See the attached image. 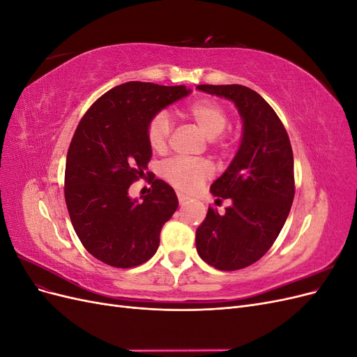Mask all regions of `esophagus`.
<instances>
[{"instance_id": "obj_1", "label": "esophagus", "mask_w": 357, "mask_h": 357, "mask_svg": "<svg viewBox=\"0 0 357 357\" xmlns=\"http://www.w3.org/2000/svg\"><path fill=\"white\" fill-rule=\"evenodd\" d=\"M177 198H178L180 205H185L188 202V199H189L186 195H183V193H177Z\"/></svg>"}]
</instances>
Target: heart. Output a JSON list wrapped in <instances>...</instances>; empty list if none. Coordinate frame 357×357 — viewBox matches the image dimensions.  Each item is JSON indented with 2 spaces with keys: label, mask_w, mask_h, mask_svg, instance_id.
I'll use <instances>...</instances> for the list:
<instances>
[{
  "label": "heart",
  "mask_w": 357,
  "mask_h": 357,
  "mask_svg": "<svg viewBox=\"0 0 357 357\" xmlns=\"http://www.w3.org/2000/svg\"><path fill=\"white\" fill-rule=\"evenodd\" d=\"M188 113L193 122L201 131L215 142V138L222 135L229 125L228 113L223 110V107L213 101H197L193 102ZM171 119L165 112H160L153 116L147 128L149 144L156 152H160L167 147L168 138L171 135ZM162 174L171 183L172 186L183 192L197 190L205 180H208L213 174V169L208 162L205 160H188L183 158H174L165 162L162 167Z\"/></svg>",
  "instance_id": "1"
}]
</instances>
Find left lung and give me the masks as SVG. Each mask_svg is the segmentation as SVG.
<instances>
[{
  "label": "left lung",
  "instance_id": "left-lung-1",
  "mask_svg": "<svg viewBox=\"0 0 357 357\" xmlns=\"http://www.w3.org/2000/svg\"><path fill=\"white\" fill-rule=\"evenodd\" d=\"M198 91L229 100L243 121L240 147L210 192L229 199L223 214L208 207L197 229L204 262L235 271L259 261L277 240L295 197L294 153L275 112L241 84H199Z\"/></svg>",
  "mask_w": 357,
  "mask_h": 357
}]
</instances>
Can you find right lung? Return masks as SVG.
<instances>
[{
    "mask_svg": "<svg viewBox=\"0 0 357 357\" xmlns=\"http://www.w3.org/2000/svg\"><path fill=\"white\" fill-rule=\"evenodd\" d=\"M186 86L128 82L104 93L80 121L67 153L66 202L73 228L93 257L132 268L152 257L162 226L178 207L174 189L152 178V193L129 197L152 158L153 116L185 98ZM149 174V172H147Z\"/></svg>",
    "mask_w": 357,
    "mask_h": 357,
    "instance_id": "1",
    "label": "right lung"
}]
</instances>
